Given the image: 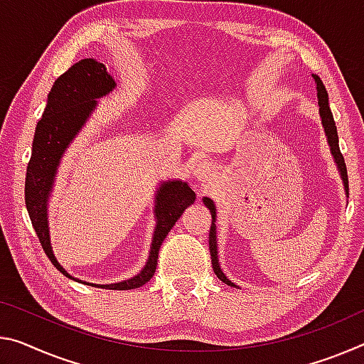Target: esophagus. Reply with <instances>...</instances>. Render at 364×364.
I'll return each mask as SVG.
<instances>
[{"instance_id":"1","label":"esophagus","mask_w":364,"mask_h":364,"mask_svg":"<svg viewBox=\"0 0 364 364\" xmlns=\"http://www.w3.org/2000/svg\"><path fill=\"white\" fill-rule=\"evenodd\" d=\"M213 175H215V166H213L210 161L207 160H199L196 161L193 166V176L200 183L210 181Z\"/></svg>"}]
</instances>
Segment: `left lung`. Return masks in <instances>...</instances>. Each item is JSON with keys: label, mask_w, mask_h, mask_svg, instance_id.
<instances>
[{"label": "left lung", "mask_w": 364, "mask_h": 364, "mask_svg": "<svg viewBox=\"0 0 364 364\" xmlns=\"http://www.w3.org/2000/svg\"><path fill=\"white\" fill-rule=\"evenodd\" d=\"M313 77H314L316 89H317V105H319V114H321V121H322V128H324L327 142H328V147H331V154H332V157H333V161H336V165H337V170L340 173V178H342V181H343L345 194H347V198H348L347 165H345L343 155H342V152H340V147H338L337 126H336V121H333L331 107H328V94H327V90L324 87V84H322L321 77L316 76V74H313ZM203 203L205 204L207 209L210 210V215H212V225H210V233H209V250H210V259H212L213 272H215V275L223 282V284L238 288V285H235L233 282L230 280L228 277L223 274V270L220 267V262H218L217 227H215V222H217V212L215 210H217V207H215V204H213V200L210 198H204Z\"/></svg>", "instance_id": "1"}]
</instances>
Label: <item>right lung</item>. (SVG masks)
Listing matches in <instances>:
<instances>
[{"label":"right lung","mask_w":364,"mask_h":364,"mask_svg":"<svg viewBox=\"0 0 364 364\" xmlns=\"http://www.w3.org/2000/svg\"><path fill=\"white\" fill-rule=\"evenodd\" d=\"M114 87H117V82L108 74L105 65L94 58H84L69 68L65 74H61L50 90L42 119L37 123L31 161L27 165L26 207L33 230L51 264L68 279L77 282L82 280L74 279L58 262L53 247H51L48 225L50 196L53 193L56 173L61 165L63 155L82 131L95 108L99 107V99L113 92ZM194 200L196 194L186 181L168 180L160 183L155 193V227L146 265L134 277L117 282V284L100 285L89 284V282H82V284L108 288V290H132V288L147 284L157 269L159 250L165 236L181 217L184 209L194 204Z\"/></svg>","instance_id":"right-lung-1"}]
</instances>
